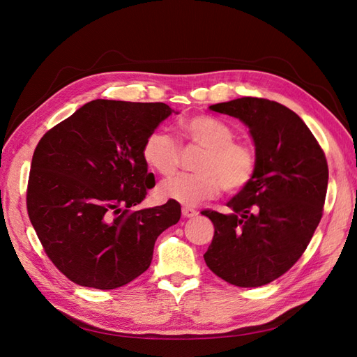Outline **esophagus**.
Returning <instances> with one entry per match:
<instances>
[{"instance_id":"1","label":"esophagus","mask_w":357,"mask_h":357,"mask_svg":"<svg viewBox=\"0 0 357 357\" xmlns=\"http://www.w3.org/2000/svg\"><path fill=\"white\" fill-rule=\"evenodd\" d=\"M181 213H183V215H185V218H188V219L198 218V214H199L195 208H190V207H183V208H181Z\"/></svg>"}]
</instances>
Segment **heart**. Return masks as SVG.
<instances>
[{
  "instance_id": "heart-1",
  "label": "heart",
  "mask_w": 357,
  "mask_h": 357,
  "mask_svg": "<svg viewBox=\"0 0 357 357\" xmlns=\"http://www.w3.org/2000/svg\"><path fill=\"white\" fill-rule=\"evenodd\" d=\"M180 132L190 143L204 149L197 162V174H178L162 181L158 193L162 199L193 207L226 192H238L252 181L256 171L255 150L235 142L229 125L211 116H195L181 121ZM143 158L150 168L171 176L180 164V146L169 132L156 129L143 144Z\"/></svg>"
}]
</instances>
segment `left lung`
Returning a JSON list of instances; mask_svg holds the SVG:
<instances>
[{
    "instance_id": "obj_1",
    "label": "left lung",
    "mask_w": 357,
    "mask_h": 357,
    "mask_svg": "<svg viewBox=\"0 0 357 357\" xmlns=\"http://www.w3.org/2000/svg\"><path fill=\"white\" fill-rule=\"evenodd\" d=\"M240 119L255 143L252 181L228 201L229 214L205 210L214 225L205 264L225 282L259 287L295 265L321 219L328 162L304 121L275 101L243 96L210 105Z\"/></svg>"
}]
</instances>
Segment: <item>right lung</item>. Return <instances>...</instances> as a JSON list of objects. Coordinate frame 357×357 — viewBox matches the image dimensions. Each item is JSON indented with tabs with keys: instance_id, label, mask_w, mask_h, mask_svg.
Listing matches in <instances>:
<instances>
[{
	"instance_id": "1",
	"label": "right lung",
	"mask_w": 357,
	"mask_h": 357,
	"mask_svg": "<svg viewBox=\"0 0 357 357\" xmlns=\"http://www.w3.org/2000/svg\"><path fill=\"white\" fill-rule=\"evenodd\" d=\"M172 113L164 102L95 100L40 139L29 220L50 261L75 284L110 290L132 282L150 266L158 236L180 220L176 201L129 210L155 186L146 138Z\"/></svg>"
}]
</instances>
